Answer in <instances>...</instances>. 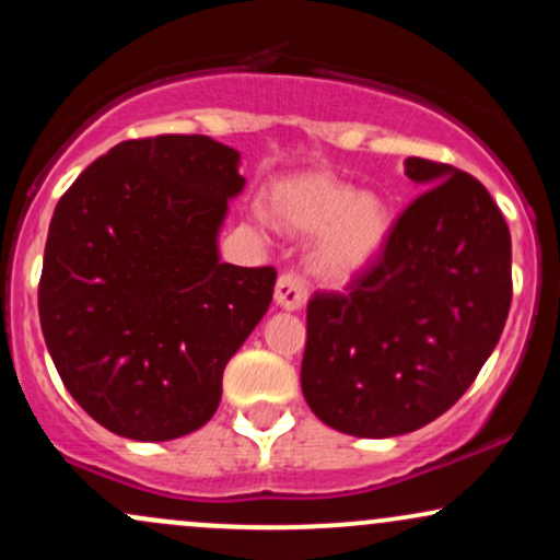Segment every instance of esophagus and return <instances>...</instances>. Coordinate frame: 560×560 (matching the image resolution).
Here are the masks:
<instances>
[{
	"instance_id": "esophagus-1",
	"label": "esophagus",
	"mask_w": 560,
	"mask_h": 560,
	"mask_svg": "<svg viewBox=\"0 0 560 560\" xmlns=\"http://www.w3.org/2000/svg\"><path fill=\"white\" fill-rule=\"evenodd\" d=\"M305 284H302L300 276L294 273H281L279 281H276V292H273V300L276 305L284 307V311H300L302 305H305Z\"/></svg>"
}]
</instances>
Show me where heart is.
Masks as SVG:
<instances>
[{"instance_id":"heart-1","label":"heart","mask_w":560,"mask_h":560,"mask_svg":"<svg viewBox=\"0 0 560 560\" xmlns=\"http://www.w3.org/2000/svg\"><path fill=\"white\" fill-rule=\"evenodd\" d=\"M268 213L289 234H316L311 268L326 281H347L361 273L382 253L392 226L382 197L355 191V186L326 171L276 182L268 191Z\"/></svg>"}]
</instances>
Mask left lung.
Returning <instances> with one entry per match:
<instances>
[{"label":"left lung","mask_w":560,"mask_h":560,"mask_svg":"<svg viewBox=\"0 0 560 560\" xmlns=\"http://www.w3.org/2000/svg\"><path fill=\"white\" fill-rule=\"evenodd\" d=\"M427 191L378 258L307 302L302 395L337 432L397 436L440 419L492 355L511 311V231L471 173L405 160Z\"/></svg>","instance_id":"left-lung-1"}]
</instances>
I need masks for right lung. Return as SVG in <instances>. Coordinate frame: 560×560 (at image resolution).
<instances>
[{"mask_svg":"<svg viewBox=\"0 0 560 560\" xmlns=\"http://www.w3.org/2000/svg\"><path fill=\"white\" fill-rule=\"evenodd\" d=\"M240 152L199 133L128 139L57 202L38 318L57 374L96 423L139 442L205 427L223 369L273 298L271 266L218 258Z\"/></svg>","mask_w":560,"mask_h":560,"instance_id":"1","label":"right lung"}]
</instances>
